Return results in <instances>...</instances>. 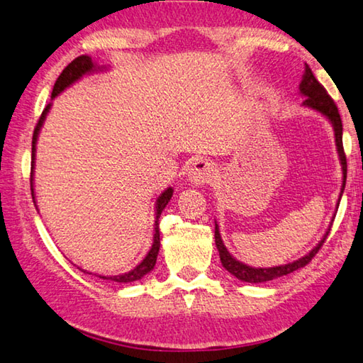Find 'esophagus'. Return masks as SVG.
<instances>
[{
  "label": "esophagus",
  "instance_id": "obj_1",
  "mask_svg": "<svg viewBox=\"0 0 363 363\" xmlns=\"http://www.w3.org/2000/svg\"><path fill=\"white\" fill-rule=\"evenodd\" d=\"M217 165L209 159H198L194 160L191 169H189V182L196 186L207 185L216 177Z\"/></svg>",
  "mask_w": 363,
  "mask_h": 363
}]
</instances>
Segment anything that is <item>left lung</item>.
<instances>
[{
	"instance_id": "8db88e82",
	"label": "left lung",
	"mask_w": 363,
	"mask_h": 363,
	"mask_svg": "<svg viewBox=\"0 0 363 363\" xmlns=\"http://www.w3.org/2000/svg\"><path fill=\"white\" fill-rule=\"evenodd\" d=\"M301 93L306 96L304 106L307 108H312L318 111L320 114H323L325 117H328V121L333 123V128H335V138H336V146H337V152H340V159L342 164V188H341V196H342V189L346 186V177H347V162H346V152H344L342 147V122H341V116L340 111H337V106L335 104V101L330 96L326 90L323 88L322 83H320L315 75L312 74V70L308 65H306V74L304 79L301 82ZM340 206V203H337ZM330 231H326V235L323 236V240L318 242V245L312 249L311 252L304 257L296 260V262H291L286 265H280V267H270V269H254V267H249L246 264L236 260L233 255H231L227 247H225L220 233H218V227L216 223V246L218 249V254H220V260L222 265L227 269L231 275H235L238 280L246 281V283H264V281H270L275 280L278 277L288 275V273L299 270L302 267H306L311 260L315 257V254L322 249L323 242L326 241V236H328Z\"/></svg>"
}]
</instances>
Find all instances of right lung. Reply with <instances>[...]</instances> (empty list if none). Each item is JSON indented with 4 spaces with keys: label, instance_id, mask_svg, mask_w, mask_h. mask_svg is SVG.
I'll use <instances>...</instances> for the list:
<instances>
[{
    "label": "right lung",
    "instance_id": "right-lung-1",
    "mask_svg": "<svg viewBox=\"0 0 363 363\" xmlns=\"http://www.w3.org/2000/svg\"><path fill=\"white\" fill-rule=\"evenodd\" d=\"M91 70H96V65L93 64L91 57L90 56H79L75 57L72 62H70L67 67L62 70V74L57 77V80L55 83V88H52V93H51V98L57 96L59 93L64 91L65 88L72 85L74 82H77L80 79L82 75H85L88 72H91ZM50 106L48 104L45 111L41 112V116L37 122V127L33 130V138H32V167H30V189H32V198L35 199V194H33V165H35V146H37V138H38V133H40V128L43 125L45 122V117L48 114V111H50ZM172 194H174V189L167 188L165 191L159 196L157 198V206H156V227H154V241H152V247L151 251L147 252V255L145 259L141 260V262L135 267L133 270H130L127 273H123V275H117V277H99L103 278V280H111V281H116V283H130V281H136L140 280L146 275V273H150L154 265H156V260H157V254H159V247H160V238H159V217L162 211L165 209V206L169 204V201L172 198ZM35 203V201H33Z\"/></svg>",
    "mask_w": 363,
    "mask_h": 363
}]
</instances>
